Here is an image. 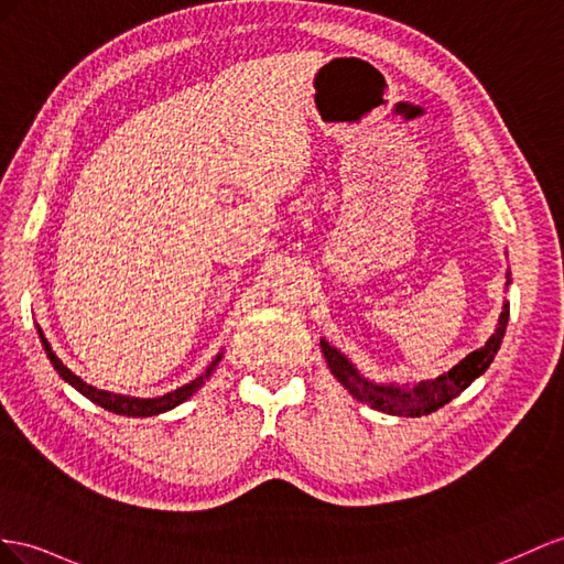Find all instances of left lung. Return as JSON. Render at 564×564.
I'll return each instance as SVG.
<instances>
[{"label": "left lung", "instance_id": "1", "mask_svg": "<svg viewBox=\"0 0 564 564\" xmlns=\"http://www.w3.org/2000/svg\"><path fill=\"white\" fill-rule=\"evenodd\" d=\"M510 283L512 281L508 271V283L505 285ZM508 319H510V302L505 300L494 336L486 340L484 348L469 352L465 359H459L453 369L441 373V377L414 381V383L371 381L362 377L350 359L345 357L338 348H334V345H328V340L324 338H322V352L326 357L330 373H334V377L348 388V393L359 402H365V405H369L371 410H379L393 416H422L447 405V402L457 398L465 388H469L490 367V362H494V357L500 350L505 328H508Z\"/></svg>", "mask_w": 564, "mask_h": 564}]
</instances>
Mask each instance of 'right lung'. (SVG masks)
I'll return each mask as SVG.
<instances>
[{"label":"right lung","mask_w":564,"mask_h":564,"mask_svg":"<svg viewBox=\"0 0 564 564\" xmlns=\"http://www.w3.org/2000/svg\"><path fill=\"white\" fill-rule=\"evenodd\" d=\"M37 334H40V343H42V348H45L52 367L56 369V373H59V377H62L68 386H74L80 395L93 400L95 405L105 408V410H109V412H113V414H123V416H154V414H162V412H169V410H173V408H178L181 402H185L193 393H197L202 386H205V381L212 377V371L216 369V365H219L221 357H224V352L216 355V357L212 359V365H209L205 371H202L197 379H193L191 383H185V386L176 388V391L164 393V395H159V398H133V395H121V393L102 391V388H95V386H90V383H85L80 377H76V373L70 371V369L62 362L59 357L54 355L52 345L47 343V338H45V334H42L40 326H37Z\"/></svg>","instance_id":"add662e5"}]
</instances>
